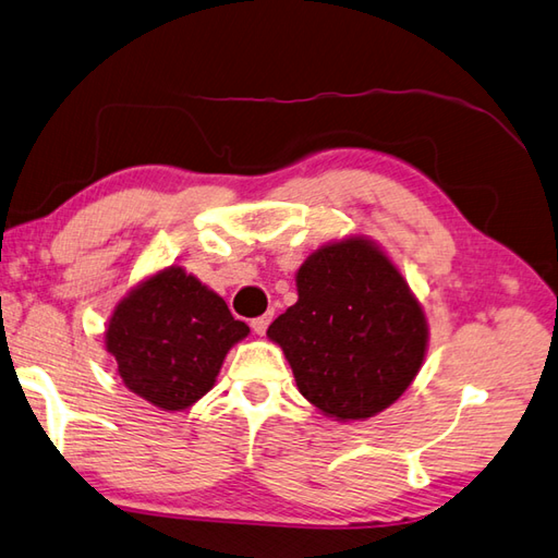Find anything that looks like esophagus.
Masks as SVG:
<instances>
[{
	"label": "esophagus",
	"instance_id": "esophagus-1",
	"mask_svg": "<svg viewBox=\"0 0 558 558\" xmlns=\"http://www.w3.org/2000/svg\"><path fill=\"white\" fill-rule=\"evenodd\" d=\"M270 318H272V312H268V314H264V316H256V318H252V330L256 336H264L266 330H268V324H270Z\"/></svg>",
	"mask_w": 558,
	"mask_h": 558
}]
</instances>
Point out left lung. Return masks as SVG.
Wrapping results in <instances>:
<instances>
[{
  "mask_svg": "<svg viewBox=\"0 0 558 558\" xmlns=\"http://www.w3.org/2000/svg\"><path fill=\"white\" fill-rule=\"evenodd\" d=\"M298 292L268 338L306 400L330 417L364 420L405 393L429 333L408 282L372 242L318 248L298 272Z\"/></svg>",
  "mask_w": 558,
  "mask_h": 558,
  "instance_id": "8db88e82",
  "label": "left lung"
}]
</instances>
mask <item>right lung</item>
Listing matches in <instances>:
<instances>
[{
    "label": "right lung",
    "instance_id": "obj_1",
    "mask_svg": "<svg viewBox=\"0 0 558 558\" xmlns=\"http://www.w3.org/2000/svg\"><path fill=\"white\" fill-rule=\"evenodd\" d=\"M246 333L222 298L170 266L120 302L105 340L129 390L162 410H184L208 393L225 354Z\"/></svg>",
    "mask_w": 558,
    "mask_h": 558
}]
</instances>
